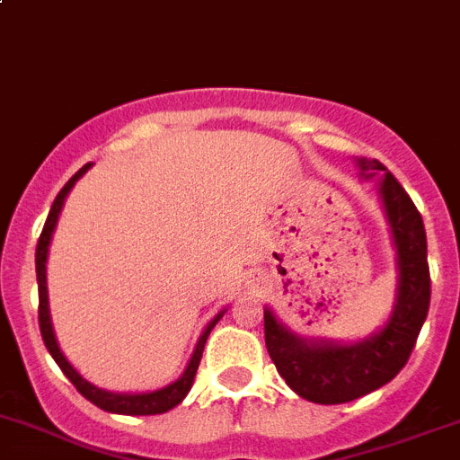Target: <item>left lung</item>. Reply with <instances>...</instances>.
Instances as JSON below:
<instances>
[{
    "mask_svg": "<svg viewBox=\"0 0 460 460\" xmlns=\"http://www.w3.org/2000/svg\"><path fill=\"white\" fill-rule=\"evenodd\" d=\"M362 172H385L380 183L385 213L399 254V297L390 321L367 341L353 346L307 343L263 312L266 346L277 371L293 392L314 403H349L390 383L411 358L431 302L426 231L411 194L378 160H359Z\"/></svg>",
    "mask_w": 460,
    "mask_h": 460,
    "instance_id": "obj_1",
    "label": "left lung"
}]
</instances>
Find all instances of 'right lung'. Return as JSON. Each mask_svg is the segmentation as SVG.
<instances>
[{
	"mask_svg": "<svg viewBox=\"0 0 460 460\" xmlns=\"http://www.w3.org/2000/svg\"><path fill=\"white\" fill-rule=\"evenodd\" d=\"M89 167H91V163L84 164V167H82L80 172H77L75 176H73V179L64 185V188H61V192L57 194L55 204H52V208H49L48 220H45L43 231H40L39 245H36V277H39L40 334H43V341H45V346H48L49 355H52V358H55V362L59 364V369L68 376V380L75 385L77 392H80L84 399H89L91 403H96L98 408H102V411H107V412H119V415H163V412L172 411L173 405H179L181 401L188 396L190 387H192L194 376H197V369H199L206 339H208L210 330L215 328V323L220 321L222 314L215 318L213 323H210L208 328L204 330V334H201L199 343H197V349H194V355H192V359H190L188 369L183 371V376H181L176 383L167 385V387H163V390H158V392H151V394H114V392L98 390V387H93L89 380L82 378V376L77 374L73 367H70V362L64 358V353L59 350V346H57L55 332H52V321H49V309H48V287H45V261H48L49 238H52V231H55L57 217H59V213H61V206H64L66 194L70 192V188L75 185V181L80 179L82 173H84Z\"/></svg>",
	"mask_w": 460,
	"mask_h": 460,
	"instance_id": "1",
	"label": "right lung"
}]
</instances>
